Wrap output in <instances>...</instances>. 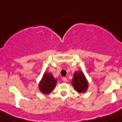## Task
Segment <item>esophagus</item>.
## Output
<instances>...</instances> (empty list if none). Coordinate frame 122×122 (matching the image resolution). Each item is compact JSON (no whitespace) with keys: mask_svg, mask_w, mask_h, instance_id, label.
Instances as JSON below:
<instances>
[{"mask_svg":"<svg viewBox=\"0 0 122 122\" xmlns=\"http://www.w3.org/2000/svg\"><path fill=\"white\" fill-rule=\"evenodd\" d=\"M62 80H63L64 82H67V79L66 77H63L62 78Z\"/></svg>","mask_w":122,"mask_h":122,"instance_id":"1","label":"esophagus"}]
</instances>
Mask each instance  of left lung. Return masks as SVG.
Masks as SVG:
<instances>
[{
  "label": "left lung",
  "instance_id": "left-lung-1",
  "mask_svg": "<svg viewBox=\"0 0 122 122\" xmlns=\"http://www.w3.org/2000/svg\"><path fill=\"white\" fill-rule=\"evenodd\" d=\"M71 83L79 93L85 92L88 87V82L83 73L80 71L74 73Z\"/></svg>",
  "mask_w": 122,
  "mask_h": 122
}]
</instances>
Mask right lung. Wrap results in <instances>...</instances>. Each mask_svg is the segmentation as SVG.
<instances>
[{
    "label": "right lung",
    "instance_id": "add662e5",
    "mask_svg": "<svg viewBox=\"0 0 122 122\" xmlns=\"http://www.w3.org/2000/svg\"><path fill=\"white\" fill-rule=\"evenodd\" d=\"M56 83V79L51 73H46L43 74L41 81L39 84L40 91L44 94H49L51 92Z\"/></svg>",
    "mask_w": 122,
    "mask_h": 122
}]
</instances>
